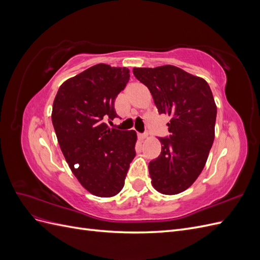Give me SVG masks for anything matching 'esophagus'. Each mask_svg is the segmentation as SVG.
<instances>
[{"mask_svg":"<svg viewBox=\"0 0 260 260\" xmlns=\"http://www.w3.org/2000/svg\"><path fill=\"white\" fill-rule=\"evenodd\" d=\"M138 137H139L140 140H144V139L147 138V133H139Z\"/></svg>","mask_w":260,"mask_h":260,"instance_id":"esophagus-1","label":"esophagus"}]
</instances>
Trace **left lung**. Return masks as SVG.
<instances>
[{
	"mask_svg": "<svg viewBox=\"0 0 260 260\" xmlns=\"http://www.w3.org/2000/svg\"><path fill=\"white\" fill-rule=\"evenodd\" d=\"M152 93L159 114L171 117L169 137L159 138L160 155L149 161L152 184L174 195L185 191L201 175L215 139L217 106L208 83L172 65L133 68Z\"/></svg>",
	"mask_w": 260,
	"mask_h": 260,
	"instance_id": "left-lung-1",
	"label": "left lung"
}]
</instances>
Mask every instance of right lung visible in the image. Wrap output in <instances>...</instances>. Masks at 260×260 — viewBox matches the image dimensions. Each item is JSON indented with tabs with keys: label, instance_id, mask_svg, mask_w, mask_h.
<instances>
[{
	"label": "right lung",
	"instance_id": "right-lung-1",
	"mask_svg": "<svg viewBox=\"0 0 260 260\" xmlns=\"http://www.w3.org/2000/svg\"><path fill=\"white\" fill-rule=\"evenodd\" d=\"M130 79L129 69L98 64L62 83L53 103L52 122L73 174L93 195L121 191L136 156L135 130L111 129L115 100Z\"/></svg>",
	"mask_w": 260,
	"mask_h": 260
}]
</instances>
